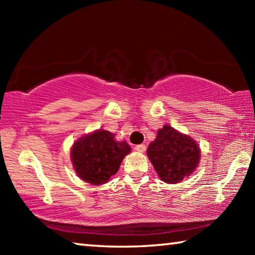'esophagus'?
<instances>
[{
    "mask_svg": "<svg viewBox=\"0 0 255 255\" xmlns=\"http://www.w3.org/2000/svg\"><path fill=\"white\" fill-rule=\"evenodd\" d=\"M135 150L138 153H144L146 150V146L144 144H140V145H136L135 146Z\"/></svg>",
    "mask_w": 255,
    "mask_h": 255,
    "instance_id": "34e87169",
    "label": "esophagus"
}]
</instances>
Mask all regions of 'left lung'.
Returning a JSON list of instances; mask_svg holds the SVG:
<instances>
[{
	"label": "left lung",
	"instance_id": "left-lung-1",
	"mask_svg": "<svg viewBox=\"0 0 255 255\" xmlns=\"http://www.w3.org/2000/svg\"><path fill=\"white\" fill-rule=\"evenodd\" d=\"M147 156L158 178L170 184L179 183L196 171L201 150L197 141L170 125L158 129L148 145Z\"/></svg>",
	"mask_w": 255,
	"mask_h": 255
}]
</instances>
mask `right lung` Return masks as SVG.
<instances>
[{"label": "right lung", "mask_w": 255, "mask_h": 255, "mask_svg": "<svg viewBox=\"0 0 255 255\" xmlns=\"http://www.w3.org/2000/svg\"><path fill=\"white\" fill-rule=\"evenodd\" d=\"M130 152L127 141L116 140L115 133L98 129L76 139L71 148V161L80 179L100 185L117 173L123 159Z\"/></svg>", "instance_id": "1"}]
</instances>
